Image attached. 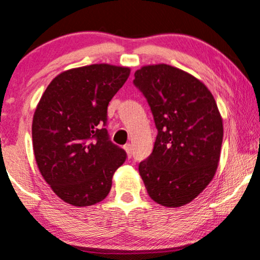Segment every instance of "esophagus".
I'll return each instance as SVG.
<instances>
[{
    "label": "esophagus",
    "instance_id": "1",
    "mask_svg": "<svg viewBox=\"0 0 260 260\" xmlns=\"http://www.w3.org/2000/svg\"><path fill=\"white\" fill-rule=\"evenodd\" d=\"M123 148H124L125 153H127V156H128V158H131V156H132V145H131L129 143H128V144H125Z\"/></svg>",
    "mask_w": 260,
    "mask_h": 260
}]
</instances>
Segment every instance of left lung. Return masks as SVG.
Wrapping results in <instances>:
<instances>
[{
  "label": "left lung",
  "mask_w": 260,
  "mask_h": 260,
  "mask_svg": "<svg viewBox=\"0 0 260 260\" xmlns=\"http://www.w3.org/2000/svg\"><path fill=\"white\" fill-rule=\"evenodd\" d=\"M133 82L158 129L152 154L139 162V175L156 204L184 206L206 189L217 170L223 139L217 104L201 80L172 65L142 67Z\"/></svg>",
  "instance_id": "left-lung-1"
}]
</instances>
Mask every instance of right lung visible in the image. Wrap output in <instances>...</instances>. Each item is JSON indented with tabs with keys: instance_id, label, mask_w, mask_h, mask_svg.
<instances>
[{
	"instance_id": "obj_1",
	"label": "right lung",
	"mask_w": 260,
	"mask_h": 260,
	"mask_svg": "<svg viewBox=\"0 0 260 260\" xmlns=\"http://www.w3.org/2000/svg\"><path fill=\"white\" fill-rule=\"evenodd\" d=\"M131 74L127 67L92 64L62 71L33 116L37 165L62 201L85 207L102 201L125 152L108 139L107 106Z\"/></svg>"
}]
</instances>
